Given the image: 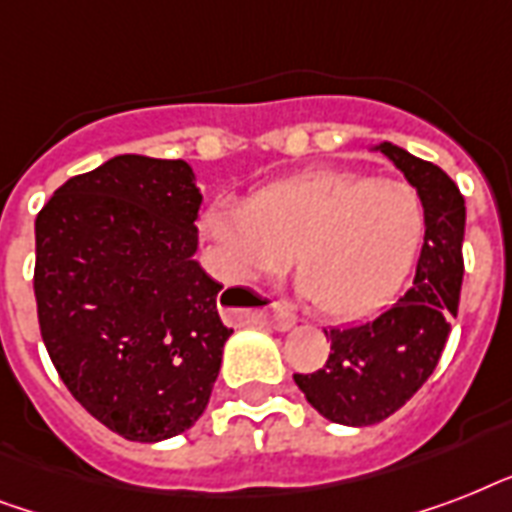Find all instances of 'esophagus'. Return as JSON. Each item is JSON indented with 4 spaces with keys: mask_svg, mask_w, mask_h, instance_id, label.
I'll use <instances>...</instances> for the list:
<instances>
[{
    "mask_svg": "<svg viewBox=\"0 0 512 512\" xmlns=\"http://www.w3.org/2000/svg\"><path fill=\"white\" fill-rule=\"evenodd\" d=\"M268 321H271L273 329H279V332H287V329H292L297 324V316L292 311H287V308H276V311L268 316Z\"/></svg>",
    "mask_w": 512,
    "mask_h": 512,
    "instance_id": "34e87169",
    "label": "esophagus"
}]
</instances>
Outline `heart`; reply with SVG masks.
<instances>
[{"label": "heart", "instance_id": "heart-1", "mask_svg": "<svg viewBox=\"0 0 512 512\" xmlns=\"http://www.w3.org/2000/svg\"><path fill=\"white\" fill-rule=\"evenodd\" d=\"M225 273L255 281L287 268L321 313L358 319L396 295L425 233L420 193L404 180L319 170L279 180L244 204L217 199L201 215Z\"/></svg>", "mask_w": 512, "mask_h": 512}]
</instances>
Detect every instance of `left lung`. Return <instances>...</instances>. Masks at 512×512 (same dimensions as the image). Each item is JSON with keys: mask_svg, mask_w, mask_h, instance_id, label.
<instances>
[{"mask_svg": "<svg viewBox=\"0 0 512 512\" xmlns=\"http://www.w3.org/2000/svg\"><path fill=\"white\" fill-rule=\"evenodd\" d=\"M417 188L425 207L422 244L412 287L361 324L324 329L332 353L319 372L295 374L308 404L327 420L364 428L401 409L436 369L460 308L465 199L441 167L393 143H380Z\"/></svg>", "mask_w": 512, "mask_h": 512, "instance_id": "left-lung-1", "label": "left lung"}]
</instances>
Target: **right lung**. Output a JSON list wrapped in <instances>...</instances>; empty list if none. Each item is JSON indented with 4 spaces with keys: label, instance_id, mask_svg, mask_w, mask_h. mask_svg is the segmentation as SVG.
I'll use <instances>...</instances> for the list:
<instances>
[{
    "label": "right lung",
    "instance_id": "1",
    "mask_svg": "<svg viewBox=\"0 0 512 512\" xmlns=\"http://www.w3.org/2000/svg\"><path fill=\"white\" fill-rule=\"evenodd\" d=\"M201 193L183 159L124 154L36 215L34 295L60 380L108 430L154 444L199 420L233 335L193 255Z\"/></svg>",
    "mask_w": 512,
    "mask_h": 512
}]
</instances>
